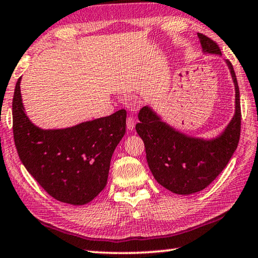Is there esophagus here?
Wrapping results in <instances>:
<instances>
[{"instance_id":"34e87169","label":"esophagus","mask_w":258,"mask_h":258,"mask_svg":"<svg viewBox=\"0 0 258 258\" xmlns=\"http://www.w3.org/2000/svg\"><path fill=\"white\" fill-rule=\"evenodd\" d=\"M126 127H127L128 131H133L135 127V123H134V119L132 117H128L127 120H126Z\"/></svg>"}]
</instances>
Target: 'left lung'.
Returning a JSON list of instances; mask_svg holds the SVG:
<instances>
[{"label": "left lung", "mask_w": 258, "mask_h": 258, "mask_svg": "<svg viewBox=\"0 0 258 258\" xmlns=\"http://www.w3.org/2000/svg\"><path fill=\"white\" fill-rule=\"evenodd\" d=\"M204 54L222 55L215 42L198 33ZM234 84V113L222 132L213 138L192 137L161 118L154 108L143 107L135 126L145 142L147 161L156 181L176 195L204 190L225 168L240 138V93L230 61L224 60Z\"/></svg>", "instance_id": "obj_1"}]
</instances>
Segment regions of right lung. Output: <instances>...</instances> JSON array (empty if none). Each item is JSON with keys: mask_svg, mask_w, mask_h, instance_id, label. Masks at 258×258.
<instances>
[{"mask_svg": "<svg viewBox=\"0 0 258 258\" xmlns=\"http://www.w3.org/2000/svg\"><path fill=\"white\" fill-rule=\"evenodd\" d=\"M20 83L21 77L12 115L21 163L51 197L71 205L90 203L107 184L112 154L126 131V110L71 127L45 130L26 113Z\"/></svg>", "mask_w": 258, "mask_h": 258, "instance_id": "obj_1", "label": "right lung"}]
</instances>
